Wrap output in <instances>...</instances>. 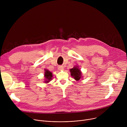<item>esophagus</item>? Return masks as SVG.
<instances>
[{
  "instance_id": "esophagus-1",
  "label": "esophagus",
  "mask_w": 127,
  "mask_h": 127,
  "mask_svg": "<svg viewBox=\"0 0 127 127\" xmlns=\"http://www.w3.org/2000/svg\"><path fill=\"white\" fill-rule=\"evenodd\" d=\"M58 69H59V70H60V71L63 70H64V67H63L62 66H59V67H58Z\"/></svg>"
}]
</instances>
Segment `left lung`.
Returning a JSON list of instances; mask_svg holds the SVG:
<instances>
[{
    "instance_id": "1",
    "label": "left lung",
    "mask_w": 127,
    "mask_h": 127,
    "mask_svg": "<svg viewBox=\"0 0 127 127\" xmlns=\"http://www.w3.org/2000/svg\"><path fill=\"white\" fill-rule=\"evenodd\" d=\"M70 72L71 76L73 77L76 81H79L82 78V72L78 66H74V67L70 69Z\"/></svg>"
}]
</instances>
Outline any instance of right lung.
Wrapping results in <instances>:
<instances>
[{"instance_id": "right-lung-1", "label": "right lung", "mask_w": 127, "mask_h": 127, "mask_svg": "<svg viewBox=\"0 0 127 127\" xmlns=\"http://www.w3.org/2000/svg\"><path fill=\"white\" fill-rule=\"evenodd\" d=\"M44 83H49L52 79L53 77V74L51 72H50L48 69H45V72H44Z\"/></svg>"}]
</instances>
